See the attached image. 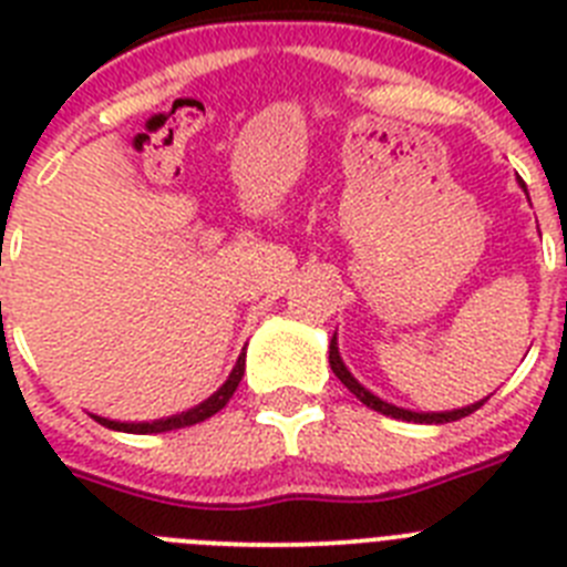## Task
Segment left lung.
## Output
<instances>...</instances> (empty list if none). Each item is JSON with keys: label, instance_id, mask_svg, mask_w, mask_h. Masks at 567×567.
Returning <instances> with one entry per match:
<instances>
[{"label": "left lung", "instance_id": "1", "mask_svg": "<svg viewBox=\"0 0 567 567\" xmlns=\"http://www.w3.org/2000/svg\"><path fill=\"white\" fill-rule=\"evenodd\" d=\"M519 187L525 189V182L519 178ZM528 193V189H525ZM329 365H332L334 378L340 380V383L349 389V392L354 394V398L360 400L363 405H369V409H374V412L385 414V417H394V420H405V423H452V420H460V417H468V414H474L480 409V405L485 403V400H480V403H471V405H463V409H454V412H412V409H400V405L394 403H385V400H380L378 394H372L365 385H360L358 380H354V374L346 369L343 358H340L338 352V334L332 338V343H329Z\"/></svg>", "mask_w": 567, "mask_h": 567}]
</instances>
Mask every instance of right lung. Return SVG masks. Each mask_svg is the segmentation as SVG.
<instances>
[{
  "label": "right lung",
  "instance_id": "add662e5",
  "mask_svg": "<svg viewBox=\"0 0 567 567\" xmlns=\"http://www.w3.org/2000/svg\"><path fill=\"white\" fill-rule=\"evenodd\" d=\"M244 365H247V352H240L238 360H235L233 372L229 378L224 380V385L218 389L215 394H209L204 403L193 405L187 412L182 414H173V417H162V420H150V423H118V420H107V417H99V414H90V417L102 423L104 429H113V432H127V434H162V432H173V429H187V425L202 423V420L213 417L215 412H221L224 405L229 403V398L235 394L238 389L240 378H244Z\"/></svg>",
  "mask_w": 567,
  "mask_h": 567
}]
</instances>
